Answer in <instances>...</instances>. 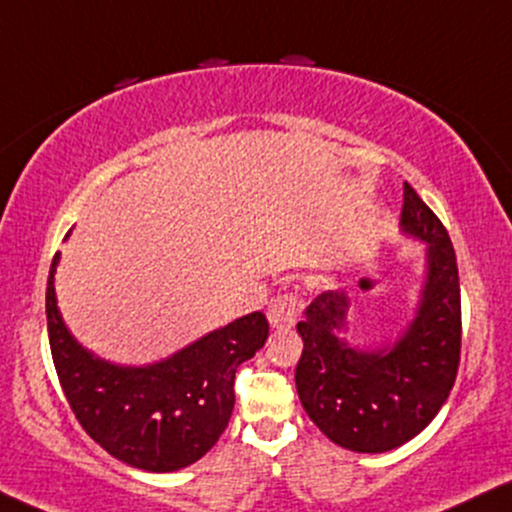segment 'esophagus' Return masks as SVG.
I'll use <instances>...</instances> for the list:
<instances>
[{"mask_svg":"<svg viewBox=\"0 0 512 512\" xmlns=\"http://www.w3.org/2000/svg\"><path fill=\"white\" fill-rule=\"evenodd\" d=\"M301 304L299 294L287 292V294H277L268 306V323L275 330H287V327H294L296 320L301 315Z\"/></svg>","mask_w":512,"mask_h":512,"instance_id":"34e87169","label":"esophagus"}]
</instances>
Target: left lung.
I'll use <instances>...</instances> for the list:
<instances>
[{
	"mask_svg": "<svg viewBox=\"0 0 512 512\" xmlns=\"http://www.w3.org/2000/svg\"><path fill=\"white\" fill-rule=\"evenodd\" d=\"M401 235L425 244L413 318L377 344L349 330V289L323 292L296 325L304 353L296 365L301 406L342 449L384 453L425 430L449 399L460 361L456 251L441 220L403 185Z\"/></svg>",
	"mask_w": 512,
	"mask_h": 512,
	"instance_id": "8db88e82",
	"label": "left lung"
}]
</instances>
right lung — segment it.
Returning <instances> with one entry per match:
<instances>
[{
  "label": "right lung",
  "instance_id": "right-lung-1",
  "mask_svg": "<svg viewBox=\"0 0 512 512\" xmlns=\"http://www.w3.org/2000/svg\"><path fill=\"white\" fill-rule=\"evenodd\" d=\"M59 261L56 254L47 280L49 346L82 430L132 468L175 472L197 463L230 422L235 372L266 344V315H242L161 361L116 363L68 330L54 287Z\"/></svg>",
  "mask_w": 512,
  "mask_h": 512
}]
</instances>
